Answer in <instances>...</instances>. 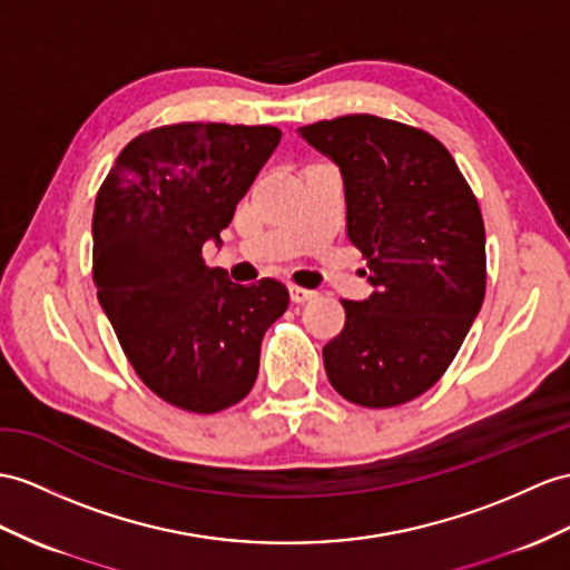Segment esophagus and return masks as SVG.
Instances as JSON below:
<instances>
[{
  "label": "esophagus",
  "instance_id": "obj_1",
  "mask_svg": "<svg viewBox=\"0 0 570 570\" xmlns=\"http://www.w3.org/2000/svg\"><path fill=\"white\" fill-rule=\"evenodd\" d=\"M318 293L316 289H307V287H297V285H293L289 287V299H293L295 304H304V302H312L314 297H316Z\"/></svg>",
  "mask_w": 570,
  "mask_h": 570
}]
</instances>
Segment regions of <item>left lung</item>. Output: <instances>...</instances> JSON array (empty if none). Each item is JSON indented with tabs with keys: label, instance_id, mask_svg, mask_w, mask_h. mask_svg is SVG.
Segmentation results:
<instances>
[{
	"label": "left lung",
	"instance_id": "8db88e82",
	"mask_svg": "<svg viewBox=\"0 0 570 570\" xmlns=\"http://www.w3.org/2000/svg\"><path fill=\"white\" fill-rule=\"evenodd\" d=\"M297 132L341 169L345 229L374 287L343 299L328 382L357 406L406 404L450 367L483 304L479 203L450 151L411 125L343 116Z\"/></svg>",
	"mask_w": 570,
	"mask_h": 570
}]
</instances>
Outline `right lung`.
<instances>
[{"instance_id":"right-lung-1","label":"right lung","mask_w":570,"mask_h":570,"mask_svg":"<svg viewBox=\"0 0 570 570\" xmlns=\"http://www.w3.org/2000/svg\"><path fill=\"white\" fill-rule=\"evenodd\" d=\"M271 125H164L125 147L94 205V283L151 392L193 413L252 392L261 341L287 309L283 283L237 285L207 268L237 203L281 142Z\"/></svg>"}]
</instances>
